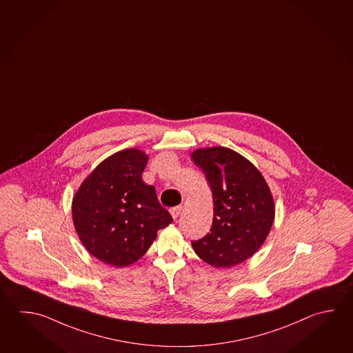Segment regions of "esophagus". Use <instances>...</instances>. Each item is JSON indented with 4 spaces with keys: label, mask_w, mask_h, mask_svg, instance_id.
I'll return each instance as SVG.
<instances>
[{
    "label": "esophagus",
    "mask_w": 353,
    "mask_h": 353,
    "mask_svg": "<svg viewBox=\"0 0 353 353\" xmlns=\"http://www.w3.org/2000/svg\"><path fill=\"white\" fill-rule=\"evenodd\" d=\"M183 212V206H175V208H172L170 209V214H172V216L173 219H178L180 216V214Z\"/></svg>",
    "instance_id": "34e87169"
}]
</instances>
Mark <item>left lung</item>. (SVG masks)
Wrapping results in <instances>:
<instances>
[{"mask_svg": "<svg viewBox=\"0 0 353 353\" xmlns=\"http://www.w3.org/2000/svg\"><path fill=\"white\" fill-rule=\"evenodd\" d=\"M192 159L212 186L214 216L210 232L192 241L195 254L216 269L244 263L256 252L275 219V204L256 167L229 148H200Z\"/></svg>", "mask_w": 353, "mask_h": 353, "instance_id": "obj_1", "label": "left lung"}]
</instances>
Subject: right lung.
<instances>
[{
  "instance_id": "add662e5",
  "label": "right lung",
  "mask_w": 353,
  "mask_h": 353,
  "mask_svg": "<svg viewBox=\"0 0 353 353\" xmlns=\"http://www.w3.org/2000/svg\"><path fill=\"white\" fill-rule=\"evenodd\" d=\"M148 159L135 148L112 154L83 180L72 200L81 243L90 255L114 268L138 261L158 230L173 221L155 188L141 179Z\"/></svg>"
}]
</instances>
